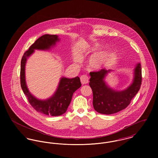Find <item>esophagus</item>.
<instances>
[{"mask_svg":"<svg viewBox=\"0 0 158 158\" xmlns=\"http://www.w3.org/2000/svg\"><path fill=\"white\" fill-rule=\"evenodd\" d=\"M80 80H81V83L83 85H85L89 82V78L87 75H83L80 76Z\"/></svg>","mask_w":158,"mask_h":158,"instance_id":"1","label":"esophagus"}]
</instances>
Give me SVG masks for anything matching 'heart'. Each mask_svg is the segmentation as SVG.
<instances>
[{
    "label": "heart",
    "instance_id": "1",
    "mask_svg": "<svg viewBox=\"0 0 158 158\" xmlns=\"http://www.w3.org/2000/svg\"><path fill=\"white\" fill-rule=\"evenodd\" d=\"M98 46H89L90 50H95ZM113 53L110 51H99L92 55L88 60V66L93 70H99L103 68L111 60ZM81 60L79 56H76L74 58L75 62H78Z\"/></svg>",
    "mask_w": 158,
    "mask_h": 158
}]
</instances>
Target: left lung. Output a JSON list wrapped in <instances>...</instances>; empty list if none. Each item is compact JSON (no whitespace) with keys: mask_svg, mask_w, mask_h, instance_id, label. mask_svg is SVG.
<instances>
[{"mask_svg":"<svg viewBox=\"0 0 158 158\" xmlns=\"http://www.w3.org/2000/svg\"><path fill=\"white\" fill-rule=\"evenodd\" d=\"M113 70L105 69L90 72V86L93 92V106L100 114H112L126 108L140 89L142 82L141 65L136 64L133 70V79L130 85L123 90L111 88L105 78Z\"/></svg>","mask_w":158,"mask_h":158,"instance_id":"8db88e82","label":"left lung"}]
</instances>
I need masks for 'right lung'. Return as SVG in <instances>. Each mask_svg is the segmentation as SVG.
I'll return each instance as SVG.
<instances>
[{
	"label": "right lung",
	"mask_w": 158,
	"mask_h": 158,
	"mask_svg": "<svg viewBox=\"0 0 158 158\" xmlns=\"http://www.w3.org/2000/svg\"><path fill=\"white\" fill-rule=\"evenodd\" d=\"M60 41L58 35H44L41 36L24 53L21 64V88L29 103L38 112L51 116L61 115L66 112L73 94L81 86L80 78L76 77L68 78L62 77L54 94L47 99L41 100L37 98L28 90L25 80V65L27 59L35 50H50Z\"/></svg>",
	"instance_id": "right-lung-1"
}]
</instances>
